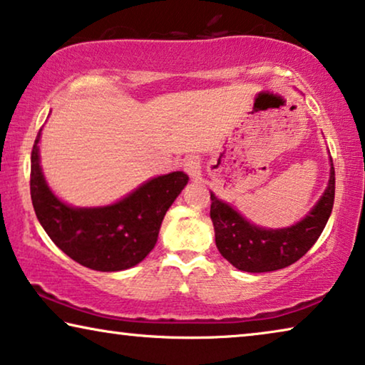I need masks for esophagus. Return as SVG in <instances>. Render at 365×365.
<instances>
[{"label":"esophagus","mask_w":365,"mask_h":365,"mask_svg":"<svg viewBox=\"0 0 365 365\" xmlns=\"http://www.w3.org/2000/svg\"><path fill=\"white\" fill-rule=\"evenodd\" d=\"M183 170L192 178H198L201 175V165L198 157H188V159L183 162Z\"/></svg>","instance_id":"1"}]
</instances>
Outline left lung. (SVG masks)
<instances>
[{"instance_id": "obj_1", "label": "left lung", "mask_w": 365, "mask_h": 365, "mask_svg": "<svg viewBox=\"0 0 365 365\" xmlns=\"http://www.w3.org/2000/svg\"><path fill=\"white\" fill-rule=\"evenodd\" d=\"M334 167L322 200L303 221L287 230H264L211 193L210 216L215 226L216 247L227 262L244 272H272L295 264L322 236L334 205Z\"/></svg>"}]
</instances>
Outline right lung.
Masks as SVG:
<instances>
[{
	"instance_id": "obj_1",
	"label": "right lung",
	"mask_w": 365,
	"mask_h": 365,
	"mask_svg": "<svg viewBox=\"0 0 365 365\" xmlns=\"http://www.w3.org/2000/svg\"><path fill=\"white\" fill-rule=\"evenodd\" d=\"M41 130L31 154V198L36 216L58 249L85 267L116 272L139 264L157 242L162 220L180 195L183 172L152 178L106 208L78 210L53 197L39 167Z\"/></svg>"
}]
</instances>
